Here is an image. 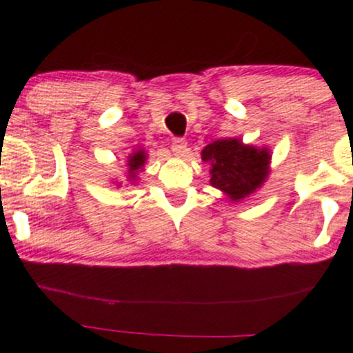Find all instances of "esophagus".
<instances>
[{
  "mask_svg": "<svg viewBox=\"0 0 353 353\" xmlns=\"http://www.w3.org/2000/svg\"><path fill=\"white\" fill-rule=\"evenodd\" d=\"M171 149H172V152L176 154V156H184L185 151H188V143H185V139L176 137V139L172 141Z\"/></svg>",
  "mask_w": 353,
  "mask_h": 353,
  "instance_id": "34e87169",
  "label": "esophagus"
}]
</instances>
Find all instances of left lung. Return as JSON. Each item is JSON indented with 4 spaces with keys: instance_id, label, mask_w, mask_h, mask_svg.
Masks as SVG:
<instances>
[{
    "instance_id": "obj_1",
    "label": "left lung",
    "mask_w": 353,
    "mask_h": 353,
    "mask_svg": "<svg viewBox=\"0 0 353 353\" xmlns=\"http://www.w3.org/2000/svg\"><path fill=\"white\" fill-rule=\"evenodd\" d=\"M202 159L210 165V184L237 201L261 188L270 156L267 149L259 151L237 139H219L205 145Z\"/></svg>"
}]
</instances>
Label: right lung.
Here are the masks:
<instances>
[{
  "mask_svg": "<svg viewBox=\"0 0 353 353\" xmlns=\"http://www.w3.org/2000/svg\"><path fill=\"white\" fill-rule=\"evenodd\" d=\"M144 161H145V154H144V151H137V152L132 154L131 157H129V159H128V165H129V171H131L132 176H134V172L137 171V169L143 168ZM132 176H131V177H132Z\"/></svg>",
  "mask_w": 353,
  "mask_h": 353,
  "instance_id": "1",
  "label": "right lung"
}]
</instances>
